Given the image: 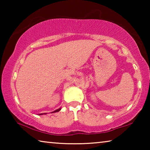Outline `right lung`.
<instances>
[{
	"label": "right lung",
	"mask_w": 150,
	"mask_h": 150,
	"mask_svg": "<svg viewBox=\"0 0 150 150\" xmlns=\"http://www.w3.org/2000/svg\"><path fill=\"white\" fill-rule=\"evenodd\" d=\"M61 110V108H58V109H57V110H54V112H52V113H54V112H59V110ZM46 115V113H43V114H40V115Z\"/></svg>",
	"instance_id": "1"
}]
</instances>
